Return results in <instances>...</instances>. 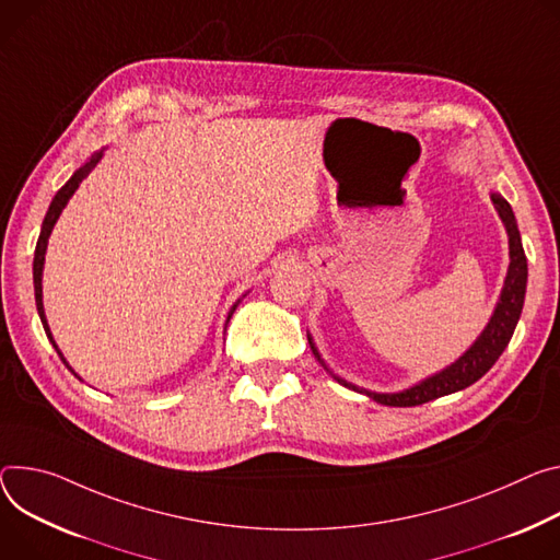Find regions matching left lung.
Returning <instances> with one entry per match:
<instances>
[{
    "instance_id": "8db88e82",
    "label": "left lung",
    "mask_w": 560,
    "mask_h": 560,
    "mask_svg": "<svg viewBox=\"0 0 560 560\" xmlns=\"http://www.w3.org/2000/svg\"><path fill=\"white\" fill-rule=\"evenodd\" d=\"M489 196H491L493 208L506 230V238H510V268H506V277H504L495 308H493L487 326L482 328V332L476 337V341L453 364L420 380L418 384L404 388V390H397V393H375V390L362 388L358 384L346 382L343 377L335 375L328 369V364L324 362L313 335L308 332V343H311L313 354L339 384L358 390V393H364L366 397H371L384 406H418V404L431 401L435 397L451 395V393H457V390L471 386L498 362L502 350L506 348V343H510V339L516 330V324L521 319V313H523L525 290H527V257H525L518 223H516L512 206L498 191H491Z\"/></svg>"
}]
</instances>
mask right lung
I'll list each match as a JSON object with an SVG mask.
<instances>
[{"label": "right lung", "mask_w": 560, "mask_h": 560, "mask_svg": "<svg viewBox=\"0 0 560 560\" xmlns=\"http://www.w3.org/2000/svg\"><path fill=\"white\" fill-rule=\"evenodd\" d=\"M105 156V149H100V151H95V154L80 167V170H75L73 172V176L62 185V189H58V194L54 196V200H50V206H48V212H46V217H44V221H42V230H39V238H37V245H35V259H33V285H35V306H37V315H39V319H42V326H44V332H46V337H48V341L54 343V348L58 350V354H60V360L67 364V369L80 380V375L69 366V362L65 360V354L60 352V348H58V343H56V339H54V335H50V328H48V322H46V315H44V301H42V272H44V261H46V247H48V236H50V232H54V228H56V223H58V219H60V214H62V210L67 208V202H69V198L75 194V189L80 187V183L89 176V172L100 163V159ZM245 296V294H243ZM241 303V299L234 303V306L230 308V313H228V319H225V328H228V324H230V319H232V315H234V311H236V306Z\"/></svg>", "instance_id": "obj_1"}]
</instances>
